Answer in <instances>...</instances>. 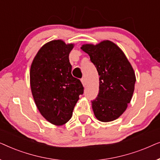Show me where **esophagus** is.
Masks as SVG:
<instances>
[{
    "instance_id": "34e87169",
    "label": "esophagus",
    "mask_w": 160,
    "mask_h": 160,
    "mask_svg": "<svg viewBox=\"0 0 160 160\" xmlns=\"http://www.w3.org/2000/svg\"><path fill=\"white\" fill-rule=\"evenodd\" d=\"M81 82H82L83 86H84V87L86 86V80H85V78H82V80H81Z\"/></svg>"
}]
</instances>
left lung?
Segmentation results:
<instances>
[{
  "label": "left lung",
  "instance_id": "8db88e82",
  "mask_svg": "<svg viewBox=\"0 0 160 160\" xmlns=\"http://www.w3.org/2000/svg\"><path fill=\"white\" fill-rule=\"evenodd\" d=\"M81 49L90 58L99 74V92L92 101L98 120L108 122L118 119L128 108L135 89L136 77L123 51L112 41L85 43Z\"/></svg>",
  "mask_w": 160,
  "mask_h": 160
}]
</instances>
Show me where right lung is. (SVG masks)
Wrapping results in <instances>:
<instances>
[{"label": "right lung", "instance_id": "1", "mask_svg": "<svg viewBox=\"0 0 160 160\" xmlns=\"http://www.w3.org/2000/svg\"><path fill=\"white\" fill-rule=\"evenodd\" d=\"M74 43L52 40L41 47L30 70V84L37 108L42 117L56 126L71 119L84 87L71 74L69 54Z\"/></svg>", "mask_w": 160, "mask_h": 160}]
</instances>
